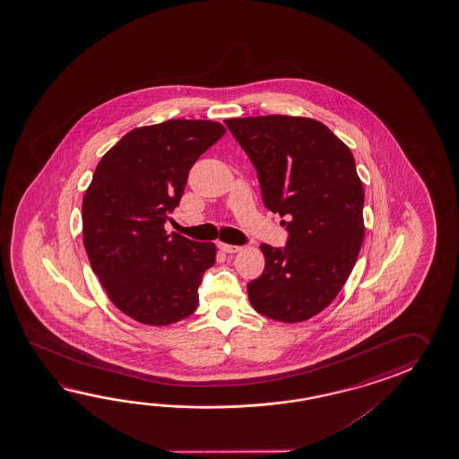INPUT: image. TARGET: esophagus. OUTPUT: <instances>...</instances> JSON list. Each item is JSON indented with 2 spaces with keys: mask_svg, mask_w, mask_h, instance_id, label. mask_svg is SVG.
I'll return each mask as SVG.
<instances>
[{
  "mask_svg": "<svg viewBox=\"0 0 459 459\" xmlns=\"http://www.w3.org/2000/svg\"><path fill=\"white\" fill-rule=\"evenodd\" d=\"M218 247L223 251V253L233 254L238 253L241 247L239 246H234V244L228 243H218Z\"/></svg>",
  "mask_w": 459,
  "mask_h": 459,
  "instance_id": "34e87169",
  "label": "esophagus"
}]
</instances>
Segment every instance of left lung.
Listing matches in <instances>:
<instances>
[{"mask_svg":"<svg viewBox=\"0 0 459 459\" xmlns=\"http://www.w3.org/2000/svg\"><path fill=\"white\" fill-rule=\"evenodd\" d=\"M257 170L265 208L279 213L285 247L261 244L264 273L247 283L255 312L305 322L340 293L364 239V188L350 147L312 117L226 119Z\"/></svg>","mask_w":459,"mask_h":459,"instance_id":"left-lung-1","label":"left lung"}]
</instances>
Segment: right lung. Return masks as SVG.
<instances>
[{"label":"right lung","mask_w":459,"mask_h":459,"mask_svg":"<svg viewBox=\"0 0 459 459\" xmlns=\"http://www.w3.org/2000/svg\"><path fill=\"white\" fill-rule=\"evenodd\" d=\"M226 133L205 119H169L121 137L95 169L83 196V246L109 300L152 326L195 312L216 246L164 225L180 204L192 166Z\"/></svg>","instance_id":"obj_1"}]
</instances>
